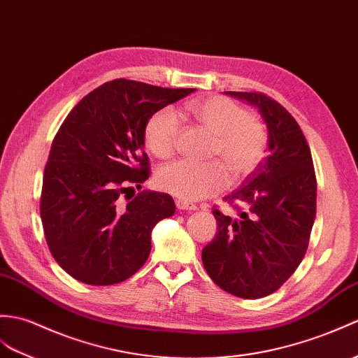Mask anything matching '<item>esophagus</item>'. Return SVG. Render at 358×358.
Returning <instances> with one entry per match:
<instances>
[{
	"instance_id": "1",
	"label": "esophagus",
	"mask_w": 358,
	"mask_h": 358,
	"mask_svg": "<svg viewBox=\"0 0 358 358\" xmlns=\"http://www.w3.org/2000/svg\"><path fill=\"white\" fill-rule=\"evenodd\" d=\"M176 204H177V209H180V210H195L196 209V206L194 203L185 201V199H177Z\"/></svg>"
}]
</instances>
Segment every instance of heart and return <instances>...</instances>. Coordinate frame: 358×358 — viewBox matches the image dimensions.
<instances>
[{
	"mask_svg": "<svg viewBox=\"0 0 358 358\" xmlns=\"http://www.w3.org/2000/svg\"><path fill=\"white\" fill-rule=\"evenodd\" d=\"M189 110L204 128L217 136L212 155L220 157L227 164L231 178L248 176L262 162L267 134L243 106L224 97H207L190 103ZM180 132L178 114L172 108H163L148 120L145 141L159 159H171L177 151ZM225 169L220 162L199 164L182 160L160 168L155 181L164 192L194 201L217 194L227 185L229 173Z\"/></svg>",
	"mask_w": 358,
	"mask_h": 358,
	"instance_id": "b5f03b06",
	"label": "heart"
}]
</instances>
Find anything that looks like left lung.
<instances>
[{
	"label": "left lung",
	"instance_id": "8db88e82",
	"mask_svg": "<svg viewBox=\"0 0 358 358\" xmlns=\"http://www.w3.org/2000/svg\"><path fill=\"white\" fill-rule=\"evenodd\" d=\"M259 111L268 155L226 201L236 217L213 209L218 231L203 248V264L224 292L243 299L268 296L302 262L315 218L317 182L310 146L294 117L262 93L226 91Z\"/></svg>",
	"mask_w": 358,
	"mask_h": 358
}]
</instances>
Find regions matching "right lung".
I'll return each instance as SVG.
<instances>
[{
  "mask_svg": "<svg viewBox=\"0 0 358 358\" xmlns=\"http://www.w3.org/2000/svg\"><path fill=\"white\" fill-rule=\"evenodd\" d=\"M194 91L115 79L66 115L45 164L41 220L50 252L71 278L113 285L143 267L155 224L176 212L168 194L129 195L149 178L145 128Z\"/></svg>",
  "mask_w": 358,
  "mask_h": 358,
  "instance_id": "obj_1",
  "label": "right lung"
}]
</instances>
